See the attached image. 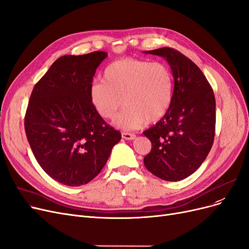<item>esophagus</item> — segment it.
Returning <instances> with one entry per match:
<instances>
[{
	"label": "esophagus",
	"instance_id": "1",
	"mask_svg": "<svg viewBox=\"0 0 249 249\" xmlns=\"http://www.w3.org/2000/svg\"><path fill=\"white\" fill-rule=\"evenodd\" d=\"M122 138L127 141H132L135 139V134L129 132H122Z\"/></svg>",
	"mask_w": 249,
	"mask_h": 249
}]
</instances>
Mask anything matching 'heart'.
<instances>
[{
    "label": "heart",
    "mask_w": 249,
    "mask_h": 249,
    "mask_svg": "<svg viewBox=\"0 0 249 249\" xmlns=\"http://www.w3.org/2000/svg\"><path fill=\"white\" fill-rule=\"evenodd\" d=\"M174 77L160 62L126 58L115 61L103 72V81L90 86L89 98L101 118L113 120L125 107L115 125L131 130L159 121L170 108Z\"/></svg>",
    "instance_id": "b5f03b06"
}]
</instances>
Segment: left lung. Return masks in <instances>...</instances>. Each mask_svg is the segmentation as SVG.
Wrapping results in <instances>:
<instances>
[{"instance_id":"1","label":"left lung","mask_w":249,"mask_h":249,"mask_svg":"<svg viewBox=\"0 0 249 249\" xmlns=\"http://www.w3.org/2000/svg\"><path fill=\"white\" fill-rule=\"evenodd\" d=\"M163 58L174 77L170 108L143 131L152 149L143 158L147 170L165 181H180L194 174L209 154L215 132V97L196 64L170 47L143 52Z\"/></svg>"}]
</instances>
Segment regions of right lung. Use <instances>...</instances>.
Returning <instances> with one entry per match:
<instances>
[{
  "label": "right lung",
  "mask_w": 249,
  "mask_h": 249,
  "mask_svg": "<svg viewBox=\"0 0 249 249\" xmlns=\"http://www.w3.org/2000/svg\"><path fill=\"white\" fill-rule=\"evenodd\" d=\"M104 52L63 55L31 94L25 129L43 171L67 186L89 183L106 165L121 133L96 113L89 98Z\"/></svg>",
  "instance_id": "add662e5"
}]
</instances>
